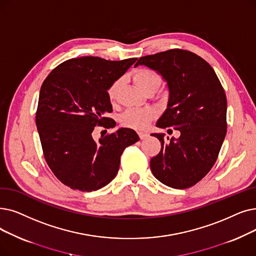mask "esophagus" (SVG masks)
I'll use <instances>...</instances> for the list:
<instances>
[{"label":"esophagus","mask_w":256,"mask_h":256,"mask_svg":"<svg viewBox=\"0 0 256 256\" xmlns=\"http://www.w3.org/2000/svg\"><path fill=\"white\" fill-rule=\"evenodd\" d=\"M138 135H139V137H140V139H141V140H143V139H146V138H148V132H138Z\"/></svg>","instance_id":"34e87169"}]
</instances>
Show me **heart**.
I'll return each mask as SVG.
<instances>
[{"instance_id":"heart-1","label":"heart","mask_w":256,"mask_h":256,"mask_svg":"<svg viewBox=\"0 0 256 256\" xmlns=\"http://www.w3.org/2000/svg\"><path fill=\"white\" fill-rule=\"evenodd\" d=\"M132 80L146 94L157 92L162 84L161 75L150 68H138L132 74ZM121 80H117L110 84L106 90V96L110 104H115L118 97ZM158 113L154 108H130L120 116V124L130 128L144 130L157 117Z\"/></svg>"}]
</instances>
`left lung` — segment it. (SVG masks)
I'll list each match as a JSON object with an SVG mask.
<instances>
[{
  "label": "left lung",
  "mask_w": 256,
  "mask_h": 256,
  "mask_svg": "<svg viewBox=\"0 0 256 256\" xmlns=\"http://www.w3.org/2000/svg\"><path fill=\"white\" fill-rule=\"evenodd\" d=\"M168 82V108L157 122L161 128L180 130L179 138L161 142L150 170L170 187L185 190L201 181L214 165L227 132V99L214 70L198 55L170 49L138 60Z\"/></svg>",
  "instance_id": "left-lung-1"
}]
</instances>
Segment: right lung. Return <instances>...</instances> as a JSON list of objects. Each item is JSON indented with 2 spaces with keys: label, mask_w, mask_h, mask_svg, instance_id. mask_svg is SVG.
Wrapping results in <instances>:
<instances>
[{
  "label": "right lung",
  "mask_w": 256,
  "mask_h": 256,
  "mask_svg": "<svg viewBox=\"0 0 256 256\" xmlns=\"http://www.w3.org/2000/svg\"><path fill=\"white\" fill-rule=\"evenodd\" d=\"M137 58L106 60L82 56L62 62L44 80L36 124L45 160L64 185L80 192L97 190L116 176L124 148L139 140L134 130L120 128L92 137L96 126L116 122L106 90Z\"/></svg>",
  "instance_id": "1"
}]
</instances>
